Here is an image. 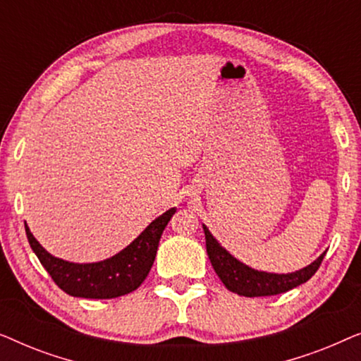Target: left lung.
Returning a JSON list of instances; mask_svg holds the SVG:
<instances>
[{"label":"left lung","mask_w":361,"mask_h":361,"mask_svg":"<svg viewBox=\"0 0 361 361\" xmlns=\"http://www.w3.org/2000/svg\"><path fill=\"white\" fill-rule=\"evenodd\" d=\"M204 226L205 243H207V255L212 266H214L215 273L219 274L221 283L231 293L245 295V298H261V295H276L281 293H288V290L298 288V286L307 283V281L315 274L322 263L324 256L327 251H324L314 263H310L305 268L295 271V273L288 274H276L266 273V271H258L250 268L245 263H241L231 256L215 236L210 233V230Z\"/></svg>","instance_id":"obj_1"}]
</instances>
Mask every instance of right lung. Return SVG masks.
Masks as SVG:
<instances>
[{
    "mask_svg": "<svg viewBox=\"0 0 361 361\" xmlns=\"http://www.w3.org/2000/svg\"><path fill=\"white\" fill-rule=\"evenodd\" d=\"M174 214L176 209L164 212L125 250L98 263H71L56 258L42 248L26 224L24 226L32 251L63 293L73 298L113 299L133 293L146 279L154 263L162 231Z\"/></svg>",
    "mask_w": 361,
    "mask_h": 361,
    "instance_id": "add662e5",
    "label": "right lung"
}]
</instances>
